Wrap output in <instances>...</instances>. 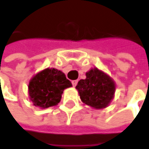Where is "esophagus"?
<instances>
[{"label":"esophagus","instance_id":"obj_1","mask_svg":"<svg viewBox=\"0 0 149 149\" xmlns=\"http://www.w3.org/2000/svg\"><path fill=\"white\" fill-rule=\"evenodd\" d=\"M72 86L75 87V86L77 85V80H73V81H72Z\"/></svg>","mask_w":149,"mask_h":149}]
</instances>
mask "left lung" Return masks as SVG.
<instances>
[{
  "label": "left lung",
  "instance_id": "obj_1",
  "mask_svg": "<svg viewBox=\"0 0 149 149\" xmlns=\"http://www.w3.org/2000/svg\"><path fill=\"white\" fill-rule=\"evenodd\" d=\"M76 88L81 101L94 109H102L109 106L113 99L116 84L108 74L96 67L86 72V78L81 79Z\"/></svg>",
  "mask_w": 149,
  "mask_h": 149
}]
</instances>
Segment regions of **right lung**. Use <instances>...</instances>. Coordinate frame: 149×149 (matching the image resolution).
<instances>
[{"label":"right lung","instance_id":"1","mask_svg":"<svg viewBox=\"0 0 149 149\" xmlns=\"http://www.w3.org/2000/svg\"><path fill=\"white\" fill-rule=\"evenodd\" d=\"M65 75L55 68H46L34 75L29 82V98L42 109L58 105L64 89L72 87Z\"/></svg>","mask_w":149,"mask_h":149}]
</instances>
